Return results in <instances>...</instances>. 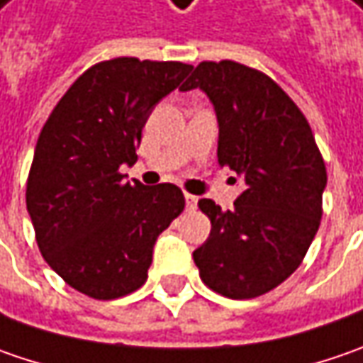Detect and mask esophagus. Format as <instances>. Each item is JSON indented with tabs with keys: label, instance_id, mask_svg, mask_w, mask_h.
Here are the masks:
<instances>
[{
	"label": "esophagus",
	"instance_id": "esophagus-1",
	"mask_svg": "<svg viewBox=\"0 0 363 363\" xmlns=\"http://www.w3.org/2000/svg\"><path fill=\"white\" fill-rule=\"evenodd\" d=\"M184 201H186V209H195L199 203V197L191 195V193H184Z\"/></svg>",
	"mask_w": 363,
	"mask_h": 363
}]
</instances>
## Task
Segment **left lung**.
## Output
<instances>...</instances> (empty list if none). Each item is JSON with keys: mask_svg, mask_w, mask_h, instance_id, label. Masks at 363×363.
Listing matches in <instances>:
<instances>
[{"mask_svg": "<svg viewBox=\"0 0 363 363\" xmlns=\"http://www.w3.org/2000/svg\"><path fill=\"white\" fill-rule=\"evenodd\" d=\"M195 87L217 113V160L245 189L231 211L199 201L211 233L193 258L211 291L256 298L307 254L323 215L325 160L307 118L268 74L235 60H203L181 89Z\"/></svg>", "mask_w": 363, "mask_h": 363, "instance_id": "obj_1", "label": "left lung"}]
</instances>
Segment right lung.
<instances>
[{"instance_id": "obj_1", "label": "right lung", "mask_w": 363, "mask_h": 363, "mask_svg": "<svg viewBox=\"0 0 363 363\" xmlns=\"http://www.w3.org/2000/svg\"><path fill=\"white\" fill-rule=\"evenodd\" d=\"M193 67L119 56L83 72L36 142L26 207L48 266L74 291L111 301L138 291L158 235L184 209L177 184L123 181L154 105Z\"/></svg>"}]
</instances>
